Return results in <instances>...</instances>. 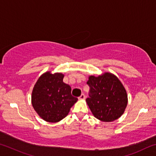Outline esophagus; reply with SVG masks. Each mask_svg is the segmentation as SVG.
I'll return each instance as SVG.
<instances>
[{"label":"esophagus","instance_id":"34e87169","mask_svg":"<svg viewBox=\"0 0 156 156\" xmlns=\"http://www.w3.org/2000/svg\"><path fill=\"white\" fill-rule=\"evenodd\" d=\"M78 98L80 99V100H84V99H85V96H84V94H82L80 95V96Z\"/></svg>","mask_w":156,"mask_h":156}]
</instances>
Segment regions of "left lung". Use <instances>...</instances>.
<instances>
[{
	"label": "left lung",
	"instance_id": "left-lung-1",
	"mask_svg": "<svg viewBox=\"0 0 156 156\" xmlns=\"http://www.w3.org/2000/svg\"><path fill=\"white\" fill-rule=\"evenodd\" d=\"M90 87L87 104L95 118L102 122H113L122 115L128 102L127 94L117 76L105 72L98 76H89Z\"/></svg>",
	"mask_w": 156,
	"mask_h": 156
}]
</instances>
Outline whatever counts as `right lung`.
I'll use <instances>...</instances> for the list:
<instances>
[{"label":"right lung","instance_id":"1","mask_svg":"<svg viewBox=\"0 0 156 156\" xmlns=\"http://www.w3.org/2000/svg\"><path fill=\"white\" fill-rule=\"evenodd\" d=\"M64 74L47 72L42 74L34 85L31 104L42 119L58 122L68 115L78 98L72 96V88L63 83Z\"/></svg>","mask_w":156,"mask_h":156}]
</instances>
